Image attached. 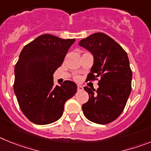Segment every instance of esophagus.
Masks as SVG:
<instances>
[{
  "label": "esophagus",
  "mask_w": 151,
  "mask_h": 151,
  "mask_svg": "<svg viewBox=\"0 0 151 151\" xmlns=\"http://www.w3.org/2000/svg\"><path fill=\"white\" fill-rule=\"evenodd\" d=\"M77 88H78V91H82V90H83V86L81 85H78V86H77Z\"/></svg>",
  "instance_id": "34e87169"
}]
</instances>
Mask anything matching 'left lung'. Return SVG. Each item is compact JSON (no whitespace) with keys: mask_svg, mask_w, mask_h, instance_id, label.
Listing matches in <instances>:
<instances>
[{"mask_svg":"<svg viewBox=\"0 0 151 151\" xmlns=\"http://www.w3.org/2000/svg\"><path fill=\"white\" fill-rule=\"evenodd\" d=\"M78 45L94 57L88 79L101 78L97 90L84 88L89 95L82 105L84 115L95 123H110L122 113L130 95L132 72L129 57L122 47L104 33L91 35Z\"/></svg>","mask_w":151,"mask_h":151,"instance_id":"1","label":"left lung"}]
</instances>
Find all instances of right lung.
Listing matches in <instances>:
<instances>
[{
    "instance_id": "obj_1",
    "label": "right lung",
    "mask_w": 151,
    "mask_h": 151,
    "mask_svg": "<svg viewBox=\"0 0 151 151\" xmlns=\"http://www.w3.org/2000/svg\"><path fill=\"white\" fill-rule=\"evenodd\" d=\"M75 41L45 34L21 51L14 69L13 89L21 110L33 123L47 125L58 120L66 101L76 93L75 82L66 80L54 86L53 77Z\"/></svg>"
}]
</instances>
